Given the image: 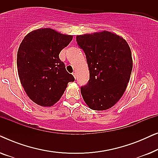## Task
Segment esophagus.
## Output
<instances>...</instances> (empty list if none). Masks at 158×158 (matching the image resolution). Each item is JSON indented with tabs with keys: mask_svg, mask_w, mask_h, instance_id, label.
Instances as JSON below:
<instances>
[{
	"mask_svg": "<svg viewBox=\"0 0 158 158\" xmlns=\"http://www.w3.org/2000/svg\"><path fill=\"white\" fill-rule=\"evenodd\" d=\"M73 76H74L75 78H76V73H75V72L73 73Z\"/></svg>",
	"mask_w": 158,
	"mask_h": 158,
	"instance_id": "1",
	"label": "esophagus"
}]
</instances>
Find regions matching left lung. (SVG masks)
Listing matches in <instances>:
<instances>
[{"instance_id": "8db88e82", "label": "left lung", "mask_w": 158, "mask_h": 158, "mask_svg": "<svg viewBox=\"0 0 158 158\" xmlns=\"http://www.w3.org/2000/svg\"><path fill=\"white\" fill-rule=\"evenodd\" d=\"M85 52L90 79L81 92L90 109L97 111L113 106L123 96L132 70L129 44L122 37L103 31L76 36Z\"/></svg>"}]
</instances>
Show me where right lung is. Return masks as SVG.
<instances>
[{"mask_svg": "<svg viewBox=\"0 0 158 158\" xmlns=\"http://www.w3.org/2000/svg\"><path fill=\"white\" fill-rule=\"evenodd\" d=\"M72 40L73 36L46 28L31 31L21 42L17 53L19 77L27 96L36 104L54 105L69 82L75 81L59 57Z\"/></svg>", "mask_w": 158, "mask_h": 158, "instance_id": "1", "label": "right lung"}]
</instances>
